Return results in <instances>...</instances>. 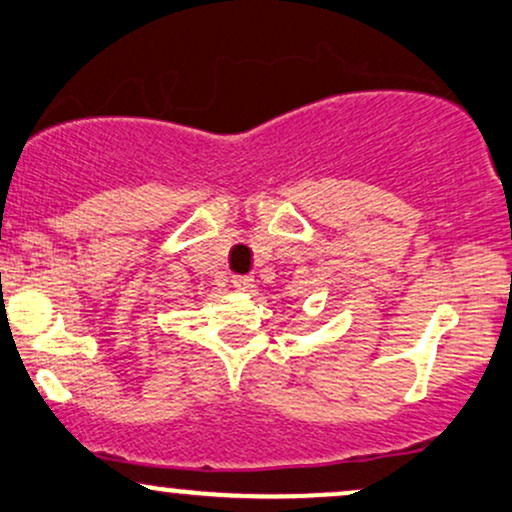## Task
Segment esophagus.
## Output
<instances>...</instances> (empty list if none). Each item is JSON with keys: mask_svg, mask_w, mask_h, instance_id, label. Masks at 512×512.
<instances>
[{"mask_svg": "<svg viewBox=\"0 0 512 512\" xmlns=\"http://www.w3.org/2000/svg\"><path fill=\"white\" fill-rule=\"evenodd\" d=\"M232 287L237 292H254V277L251 275H235L232 277Z\"/></svg>", "mask_w": 512, "mask_h": 512, "instance_id": "obj_1", "label": "esophagus"}]
</instances>
